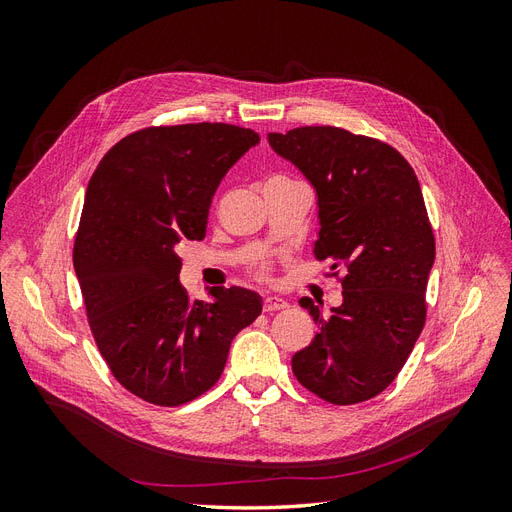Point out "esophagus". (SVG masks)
Returning <instances> with one entry per match:
<instances>
[{
    "mask_svg": "<svg viewBox=\"0 0 512 512\" xmlns=\"http://www.w3.org/2000/svg\"><path fill=\"white\" fill-rule=\"evenodd\" d=\"M288 303L280 297H265V301H262V309H265L267 314H273V312H280V309H286Z\"/></svg>",
    "mask_w": 512,
    "mask_h": 512,
    "instance_id": "1",
    "label": "esophagus"
}]
</instances>
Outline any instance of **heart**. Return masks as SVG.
<instances>
[{
    "label": "heart",
    "mask_w": 512,
    "mask_h": 512,
    "mask_svg": "<svg viewBox=\"0 0 512 512\" xmlns=\"http://www.w3.org/2000/svg\"><path fill=\"white\" fill-rule=\"evenodd\" d=\"M254 277L256 280H269V265H265V262H260V265L254 267Z\"/></svg>",
    "instance_id": "obj_1"
}]
</instances>
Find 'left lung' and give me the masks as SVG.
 I'll return each mask as SVG.
<instances>
[{
    "mask_svg": "<svg viewBox=\"0 0 512 512\" xmlns=\"http://www.w3.org/2000/svg\"><path fill=\"white\" fill-rule=\"evenodd\" d=\"M269 145L312 181L314 254L344 288L329 318L312 299L299 301L318 333L292 356V371L329 404H361L397 378L425 327L436 239L421 185L397 149L335 126L271 132Z\"/></svg>",
    "mask_w": 512,
    "mask_h": 512,
    "instance_id": "obj_1",
    "label": "left lung"
}]
</instances>
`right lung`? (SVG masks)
<instances>
[{
	"instance_id": "1",
	"label": "right lung",
	"mask_w": 512,
	"mask_h": 512,
	"mask_svg": "<svg viewBox=\"0 0 512 512\" xmlns=\"http://www.w3.org/2000/svg\"><path fill=\"white\" fill-rule=\"evenodd\" d=\"M258 141L230 123L151 126L108 149L89 179L72 252L87 322L115 380L153 406L207 393L232 337L262 312L237 286L192 301L177 256L179 241L205 239L222 177Z\"/></svg>"
}]
</instances>
